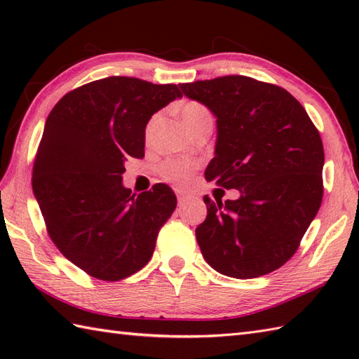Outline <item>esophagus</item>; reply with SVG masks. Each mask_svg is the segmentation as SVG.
I'll list each match as a JSON object with an SVG mask.
<instances>
[{"instance_id":"obj_1","label":"esophagus","mask_w":359,"mask_h":359,"mask_svg":"<svg viewBox=\"0 0 359 359\" xmlns=\"http://www.w3.org/2000/svg\"><path fill=\"white\" fill-rule=\"evenodd\" d=\"M175 196H177L179 203H184L189 199V194L185 191V189H175Z\"/></svg>"}]
</instances>
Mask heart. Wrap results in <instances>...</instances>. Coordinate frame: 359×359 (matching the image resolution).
Wrapping results in <instances>:
<instances>
[{"instance_id":"obj_1","label":"heart","mask_w":359,"mask_h":359,"mask_svg":"<svg viewBox=\"0 0 359 359\" xmlns=\"http://www.w3.org/2000/svg\"><path fill=\"white\" fill-rule=\"evenodd\" d=\"M180 118L182 123L188 129L189 133H194L196 129L202 128L203 125H210L212 123V116L211 112L205 108L203 104L197 103V102H187L182 104L180 108ZM157 118H152L148 128H147V134L149 135L154 129ZM193 172V165L184 162V160H170L166 162L162 168V174L166 180L172 182V184H185V182L189 179V175Z\"/></svg>"}]
</instances>
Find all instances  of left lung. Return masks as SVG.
Returning <instances> with one entry per match:
<instances>
[{
  "instance_id": "8db88e82",
  "label": "left lung",
  "mask_w": 359,
  "mask_h": 359,
  "mask_svg": "<svg viewBox=\"0 0 359 359\" xmlns=\"http://www.w3.org/2000/svg\"><path fill=\"white\" fill-rule=\"evenodd\" d=\"M216 117L215 158L207 180L238 189L239 199L203 197L207 219L196 228L212 269L236 279L278 270L292 257L321 207L324 148L296 98L243 75L180 85Z\"/></svg>"
}]
</instances>
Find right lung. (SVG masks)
<instances>
[{
    "mask_svg": "<svg viewBox=\"0 0 359 359\" xmlns=\"http://www.w3.org/2000/svg\"><path fill=\"white\" fill-rule=\"evenodd\" d=\"M175 98V85L108 77L67 93L46 120L32 171L34 196L52 242L89 276L120 280L154 253L177 205L165 184L131 194L129 157L144 156V128Z\"/></svg>",
    "mask_w": 359,
    "mask_h": 359,
    "instance_id": "obj_1",
    "label": "right lung"
}]
</instances>
